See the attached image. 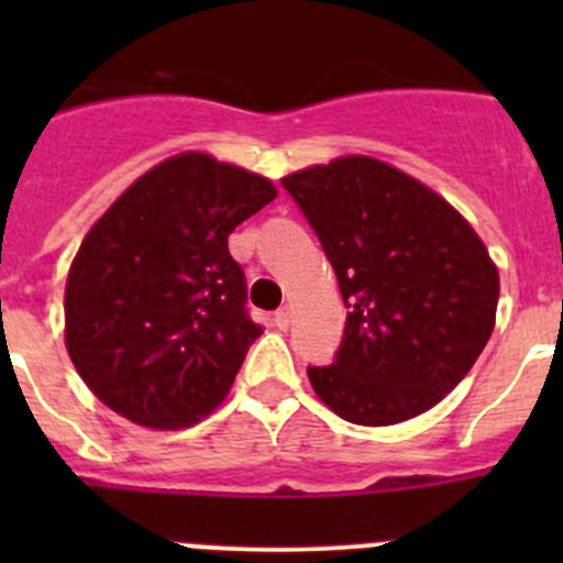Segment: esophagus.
Listing matches in <instances>:
<instances>
[{
	"label": "esophagus",
	"instance_id": "1",
	"mask_svg": "<svg viewBox=\"0 0 563 563\" xmlns=\"http://www.w3.org/2000/svg\"><path fill=\"white\" fill-rule=\"evenodd\" d=\"M273 324H276L278 330H287V327H290V310H287V307H282V310L273 316Z\"/></svg>",
	"mask_w": 563,
	"mask_h": 563
}]
</instances>
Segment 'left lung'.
I'll return each instance as SVG.
<instances>
[{
    "mask_svg": "<svg viewBox=\"0 0 563 563\" xmlns=\"http://www.w3.org/2000/svg\"><path fill=\"white\" fill-rule=\"evenodd\" d=\"M346 305L332 366H310L327 409L395 426L434 409L471 372L496 324L499 271L479 233L426 183L346 154L282 177Z\"/></svg>",
    "mask_w": 563,
    "mask_h": 563,
    "instance_id": "8db88e82",
    "label": "left lung"
}]
</instances>
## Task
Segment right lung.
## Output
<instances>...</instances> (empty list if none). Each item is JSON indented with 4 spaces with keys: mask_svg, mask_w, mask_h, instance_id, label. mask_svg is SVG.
<instances>
[{
    "mask_svg": "<svg viewBox=\"0 0 563 563\" xmlns=\"http://www.w3.org/2000/svg\"><path fill=\"white\" fill-rule=\"evenodd\" d=\"M276 194L262 174L183 152L98 217L67 273L64 343L103 406L180 431L225 400L262 335L228 236Z\"/></svg>",
    "mask_w": 563,
    "mask_h": 563,
    "instance_id": "add662e5",
    "label": "right lung"
}]
</instances>
